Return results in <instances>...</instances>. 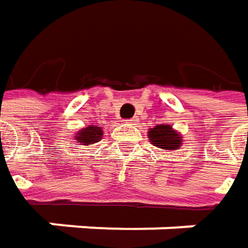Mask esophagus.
<instances>
[{"instance_id":"obj_1","label":"esophagus","mask_w":248,"mask_h":248,"mask_svg":"<svg viewBox=\"0 0 248 248\" xmlns=\"http://www.w3.org/2000/svg\"><path fill=\"white\" fill-rule=\"evenodd\" d=\"M126 124H135V121H127V122H126Z\"/></svg>"}]
</instances>
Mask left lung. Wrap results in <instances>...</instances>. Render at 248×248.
Listing matches in <instances>:
<instances>
[{"label": "left lung", "mask_w": 248, "mask_h": 248, "mask_svg": "<svg viewBox=\"0 0 248 248\" xmlns=\"http://www.w3.org/2000/svg\"><path fill=\"white\" fill-rule=\"evenodd\" d=\"M148 138L154 146L161 148L168 152L179 149V146L182 143L181 133L176 132L171 124H156L155 127H151L148 130Z\"/></svg>", "instance_id": "left-lung-1"}]
</instances>
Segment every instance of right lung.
Instances as JSON below:
<instances>
[{
    "label": "right lung",
    "mask_w": 248,
    "mask_h": 248,
    "mask_svg": "<svg viewBox=\"0 0 248 248\" xmlns=\"http://www.w3.org/2000/svg\"><path fill=\"white\" fill-rule=\"evenodd\" d=\"M103 138V129L97 124H89L83 129H80L75 135V140L80 145H93L96 142H99Z\"/></svg>",
    "instance_id": "1"
}]
</instances>
